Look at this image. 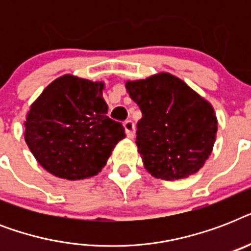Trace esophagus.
<instances>
[{
	"instance_id": "esophagus-1",
	"label": "esophagus",
	"mask_w": 251,
	"mask_h": 251,
	"mask_svg": "<svg viewBox=\"0 0 251 251\" xmlns=\"http://www.w3.org/2000/svg\"><path fill=\"white\" fill-rule=\"evenodd\" d=\"M124 127H125L127 138H134V135H135V126H134V122L131 121V120H127V121L124 122Z\"/></svg>"
}]
</instances>
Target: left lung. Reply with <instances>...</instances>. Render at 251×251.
<instances>
[{
  "label": "left lung",
  "instance_id": "8db88e82",
  "mask_svg": "<svg viewBox=\"0 0 251 251\" xmlns=\"http://www.w3.org/2000/svg\"><path fill=\"white\" fill-rule=\"evenodd\" d=\"M126 88L142 112L135 143L146 169L167 181L197 173L218 131L210 102L168 73L127 82Z\"/></svg>",
  "mask_w": 251,
  "mask_h": 251
}]
</instances>
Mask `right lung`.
Here are the masks:
<instances>
[{
    "label": "right lung",
    "mask_w": 251,
    "mask_h": 251,
    "mask_svg": "<svg viewBox=\"0 0 251 251\" xmlns=\"http://www.w3.org/2000/svg\"><path fill=\"white\" fill-rule=\"evenodd\" d=\"M102 83L64 75L49 84L27 114L25 143L49 173L66 179L98 175L126 137L106 116Z\"/></svg>",
    "instance_id": "1"
}]
</instances>
